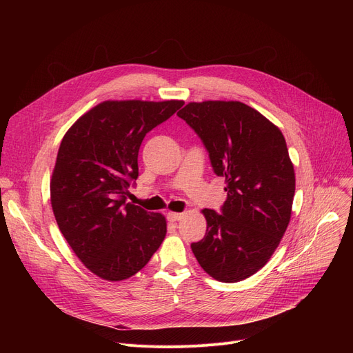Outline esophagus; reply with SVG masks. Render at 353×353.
<instances>
[{
    "label": "esophagus",
    "mask_w": 353,
    "mask_h": 353,
    "mask_svg": "<svg viewBox=\"0 0 353 353\" xmlns=\"http://www.w3.org/2000/svg\"><path fill=\"white\" fill-rule=\"evenodd\" d=\"M181 213H176V212H169V213H167V220H169V221H172V223H173V221H177V220H180L181 219Z\"/></svg>",
    "instance_id": "esophagus-1"
}]
</instances>
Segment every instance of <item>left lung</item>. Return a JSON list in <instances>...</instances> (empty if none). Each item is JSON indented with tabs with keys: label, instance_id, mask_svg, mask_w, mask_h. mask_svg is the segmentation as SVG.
Instances as JSON below:
<instances>
[{
	"label": "left lung",
	"instance_id": "8db88e82",
	"mask_svg": "<svg viewBox=\"0 0 353 353\" xmlns=\"http://www.w3.org/2000/svg\"><path fill=\"white\" fill-rule=\"evenodd\" d=\"M177 116L201 139L228 192L221 214L201 210L208 229L192 250L213 279H248L269 262L290 221L294 170L285 137L240 101L189 103Z\"/></svg>",
	"mask_w": 353,
	"mask_h": 353
}]
</instances>
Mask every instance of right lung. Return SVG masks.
<instances>
[{
  "label": "right lung",
  "mask_w": 353,
  "mask_h": 353,
  "mask_svg": "<svg viewBox=\"0 0 353 353\" xmlns=\"http://www.w3.org/2000/svg\"><path fill=\"white\" fill-rule=\"evenodd\" d=\"M183 104L107 100L83 114L61 140L50 181L51 208L72 252L104 281L132 277L163 243L165 217L125 199L139 177L144 136Z\"/></svg>",
  "instance_id": "add662e5"
}]
</instances>
